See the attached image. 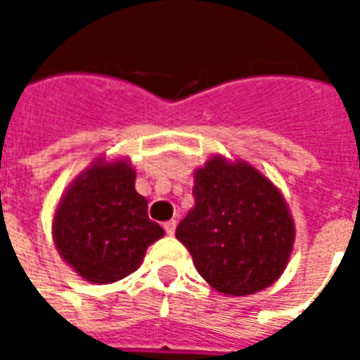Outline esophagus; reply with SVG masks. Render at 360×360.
Wrapping results in <instances>:
<instances>
[{
  "label": "esophagus",
  "instance_id": "34e87169",
  "mask_svg": "<svg viewBox=\"0 0 360 360\" xmlns=\"http://www.w3.org/2000/svg\"><path fill=\"white\" fill-rule=\"evenodd\" d=\"M175 227H177V221H175V219H169V221H165L164 224V229L167 235L175 233Z\"/></svg>",
  "mask_w": 360,
  "mask_h": 360
}]
</instances>
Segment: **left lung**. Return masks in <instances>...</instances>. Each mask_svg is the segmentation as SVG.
Masks as SVG:
<instances>
[{"mask_svg":"<svg viewBox=\"0 0 360 360\" xmlns=\"http://www.w3.org/2000/svg\"><path fill=\"white\" fill-rule=\"evenodd\" d=\"M195 206L175 237L218 293L264 291L285 271L295 221L283 193L247 160L214 154L193 172Z\"/></svg>","mask_w":360,"mask_h":360,"instance_id":"8db88e82","label":"left lung"}]
</instances>
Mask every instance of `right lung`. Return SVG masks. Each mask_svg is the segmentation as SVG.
<instances>
[{
	"label": "right lung",
	"mask_w": 360,
	"mask_h": 360,
	"mask_svg": "<svg viewBox=\"0 0 360 360\" xmlns=\"http://www.w3.org/2000/svg\"><path fill=\"white\" fill-rule=\"evenodd\" d=\"M134 179L129 158L98 156L59 198L51 218L53 245L84 281L108 285L131 276L150 245L164 237Z\"/></svg>",
	"instance_id": "obj_1"
}]
</instances>
